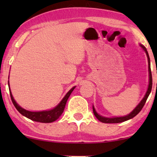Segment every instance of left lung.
Segmentation results:
<instances>
[{
    "label": "left lung",
    "mask_w": 157,
    "mask_h": 157,
    "mask_svg": "<svg viewBox=\"0 0 157 157\" xmlns=\"http://www.w3.org/2000/svg\"><path fill=\"white\" fill-rule=\"evenodd\" d=\"M142 48H143V49L145 50V52H146V55H147V60H148V71H149V85H148V88H147V91L146 94H145V97H144V98L142 99V101L140 102V104L136 106V108H135L134 111H132L131 113H129L128 115H127V116H125V117H113V118H107V117H103L100 116V115H99L98 113L96 112V111H95L94 108L93 106V112H94V116L96 117L99 120H100V122H104V123H119V122H124V121H126V120H130V119H132L133 117H134L136 115H137L140 112V111H141L142 108H143V106L145 105V102H146L147 97H148L149 94H150L151 91V89H152V75H151V63H150V58H149V55H148V53H147L146 48L144 47L143 46H141Z\"/></svg>",
    "instance_id": "left-lung-1"
}]
</instances>
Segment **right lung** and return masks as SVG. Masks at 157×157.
<instances>
[{"label": "right lung", "mask_w": 157, "mask_h": 157, "mask_svg": "<svg viewBox=\"0 0 157 157\" xmlns=\"http://www.w3.org/2000/svg\"><path fill=\"white\" fill-rule=\"evenodd\" d=\"M9 86L10 83L8 82ZM75 87H73L72 89L70 90L66 94V96L63 97L61 102L58 104L55 109L49 110V111H38V112H32V111H26V110L23 109V108H21V106H19L17 104V102H15V100H14L13 97H12V93L10 92V97L12 99V103L14 104L16 109L19 111L21 114L23 115L26 117L30 119V120H33L35 122H44V123H48V122H52L55 121L56 120H57L60 117V115L62 114L63 112L65 106H66V102H67L68 97H69L70 94L73 91V90L75 89Z\"/></svg>", "instance_id": "right-lung-1"}]
</instances>
